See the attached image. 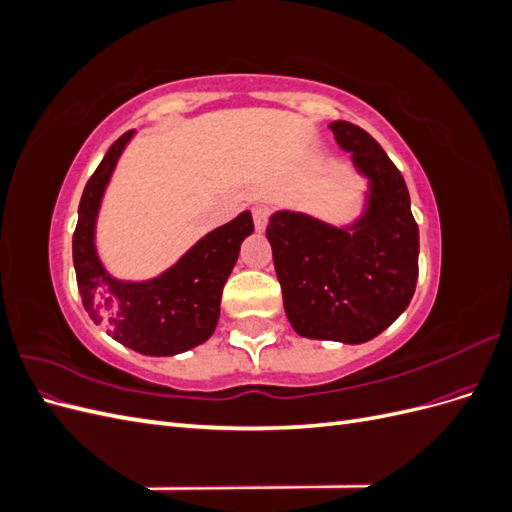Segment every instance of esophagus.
<instances>
[{
    "label": "esophagus",
    "instance_id": "34e87169",
    "mask_svg": "<svg viewBox=\"0 0 512 512\" xmlns=\"http://www.w3.org/2000/svg\"><path fill=\"white\" fill-rule=\"evenodd\" d=\"M252 215H254L256 230H265V226L269 222V215H271V207L269 205H256L252 209Z\"/></svg>",
    "mask_w": 512,
    "mask_h": 512
}]
</instances>
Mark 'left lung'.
I'll return each mask as SVG.
<instances>
[{"label": "left lung", "mask_w": 512, "mask_h": 512, "mask_svg": "<svg viewBox=\"0 0 512 512\" xmlns=\"http://www.w3.org/2000/svg\"><path fill=\"white\" fill-rule=\"evenodd\" d=\"M369 181L363 213L331 226L307 213L275 211L267 226L284 309L301 337L363 344L410 305L418 277V226L397 166L363 128L329 126Z\"/></svg>", "instance_id": "8db88e82"}]
</instances>
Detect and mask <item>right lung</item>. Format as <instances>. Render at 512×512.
<instances>
[{
  "label": "right lung",
  "instance_id": "add662e5",
  "mask_svg": "<svg viewBox=\"0 0 512 512\" xmlns=\"http://www.w3.org/2000/svg\"><path fill=\"white\" fill-rule=\"evenodd\" d=\"M132 136L134 130L117 138L83 190L72 237L76 284L89 318L115 342L149 356H173L207 342L218 327L224 284L254 222L243 211L196 241L158 277L117 280L98 256L96 222L106 185Z\"/></svg>",
  "mask_w": 512,
  "mask_h": 512
}]
</instances>
